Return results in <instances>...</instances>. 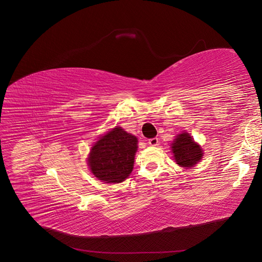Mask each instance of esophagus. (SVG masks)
<instances>
[{
    "mask_svg": "<svg viewBox=\"0 0 262 262\" xmlns=\"http://www.w3.org/2000/svg\"><path fill=\"white\" fill-rule=\"evenodd\" d=\"M148 144L150 146H157L159 145V139L158 138H152L148 140Z\"/></svg>",
    "mask_w": 262,
    "mask_h": 262,
    "instance_id": "obj_1",
    "label": "esophagus"
}]
</instances>
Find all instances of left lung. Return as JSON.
I'll return each mask as SVG.
<instances>
[{"mask_svg":"<svg viewBox=\"0 0 262 262\" xmlns=\"http://www.w3.org/2000/svg\"><path fill=\"white\" fill-rule=\"evenodd\" d=\"M172 154L177 164L182 167H192L203 157V150L188 133H182L171 144Z\"/></svg>","mask_w":262,"mask_h":262,"instance_id":"left-lung-1","label":"left lung"}]
</instances>
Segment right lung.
Listing matches in <instances>:
<instances>
[{"label":"right lung","mask_w":262,"mask_h":262,"mask_svg":"<svg viewBox=\"0 0 262 262\" xmlns=\"http://www.w3.org/2000/svg\"><path fill=\"white\" fill-rule=\"evenodd\" d=\"M138 139L121 128H114L93 146L89 165L94 175L107 183L126 179L133 169Z\"/></svg>","instance_id":"obj_1"}]
</instances>
